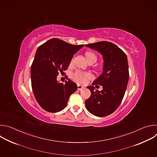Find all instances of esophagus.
Masks as SVG:
<instances>
[{
	"label": "esophagus",
	"instance_id": "obj_1",
	"mask_svg": "<svg viewBox=\"0 0 157 157\" xmlns=\"http://www.w3.org/2000/svg\"><path fill=\"white\" fill-rule=\"evenodd\" d=\"M84 89V86L79 84L78 85V89H79V90H81V89Z\"/></svg>",
	"mask_w": 157,
	"mask_h": 157
}]
</instances>
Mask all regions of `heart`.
Listing matches in <instances>:
<instances>
[{
  "label": "heart",
  "instance_id": "1",
  "mask_svg": "<svg viewBox=\"0 0 157 157\" xmlns=\"http://www.w3.org/2000/svg\"><path fill=\"white\" fill-rule=\"evenodd\" d=\"M86 57L87 58V61H97V56L96 55L91 52H87L86 53ZM72 78L74 81L76 82L80 83V84H84L86 82V80L89 78H91L90 74L87 73H84L81 71H76L75 73H73L71 76Z\"/></svg>",
  "mask_w": 157,
  "mask_h": 157
}]
</instances>
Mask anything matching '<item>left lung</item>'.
I'll list each match as a JSON object with an SVG mask.
<instances>
[{
  "label": "left lung",
  "instance_id": "8db88e82",
  "mask_svg": "<svg viewBox=\"0 0 157 157\" xmlns=\"http://www.w3.org/2000/svg\"><path fill=\"white\" fill-rule=\"evenodd\" d=\"M99 52L104 60L102 74L93 85L102 86V90H95L94 86H87L91 95L85 101L89 113L98 117L107 116L117 109L124 96L128 81V65L125 53L115 44L99 41L86 44Z\"/></svg>",
  "mask_w": 157,
  "mask_h": 157
}]
</instances>
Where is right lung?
<instances>
[{"mask_svg":"<svg viewBox=\"0 0 157 157\" xmlns=\"http://www.w3.org/2000/svg\"><path fill=\"white\" fill-rule=\"evenodd\" d=\"M83 46L52 38L38 48L32 64L31 81L35 98L43 109L61 111L77 90V85L70 79L63 84L57 81V76L67 70L74 54Z\"/></svg>","mask_w":157,"mask_h":157,"instance_id":"add662e5","label":"right lung"}]
</instances>
